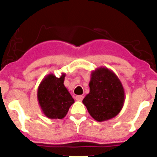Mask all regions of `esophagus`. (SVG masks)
I'll return each mask as SVG.
<instances>
[{
  "instance_id": "34e87169",
  "label": "esophagus",
  "mask_w": 157,
  "mask_h": 157,
  "mask_svg": "<svg viewBox=\"0 0 157 157\" xmlns=\"http://www.w3.org/2000/svg\"><path fill=\"white\" fill-rule=\"evenodd\" d=\"M83 96H82V95H77V96H76V100L78 101H81L83 100Z\"/></svg>"
}]
</instances>
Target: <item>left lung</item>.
<instances>
[{
	"label": "left lung",
	"instance_id": "obj_1",
	"mask_svg": "<svg viewBox=\"0 0 157 157\" xmlns=\"http://www.w3.org/2000/svg\"><path fill=\"white\" fill-rule=\"evenodd\" d=\"M89 87L90 92L83 98V104L94 119L105 121L119 114L125 103V90L112 70L101 67L93 70Z\"/></svg>",
	"mask_w": 157,
	"mask_h": 157
}]
</instances>
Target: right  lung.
<instances>
[{
    "label": "right lung",
    "instance_id": "right-lung-1",
    "mask_svg": "<svg viewBox=\"0 0 157 157\" xmlns=\"http://www.w3.org/2000/svg\"><path fill=\"white\" fill-rule=\"evenodd\" d=\"M66 74L59 77L53 74L45 76L41 81L37 91V99L42 113L51 119H62L74 103V98L64 86Z\"/></svg>",
    "mask_w": 157,
    "mask_h": 157
}]
</instances>
